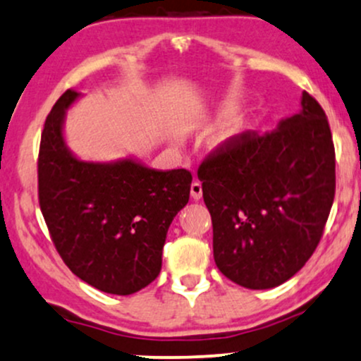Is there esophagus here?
Wrapping results in <instances>:
<instances>
[{"label": "esophagus", "instance_id": "esophagus-1", "mask_svg": "<svg viewBox=\"0 0 361 361\" xmlns=\"http://www.w3.org/2000/svg\"><path fill=\"white\" fill-rule=\"evenodd\" d=\"M190 197H192L194 201H199V199L202 197V185L199 180H194L192 184H190Z\"/></svg>", "mask_w": 361, "mask_h": 361}]
</instances>
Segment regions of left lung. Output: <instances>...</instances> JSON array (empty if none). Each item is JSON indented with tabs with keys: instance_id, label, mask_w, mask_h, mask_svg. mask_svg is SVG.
Masks as SVG:
<instances>
[{
	"instance_id": "obj_1",
	"label": "left lung",
	"mask_w": 361,
	"mask_h": 361,
	"mask_svg": "<svg viewBox=\"0 0 361 361\" xmlns=\"http://www.w3.org/2000/svg\"><path fill=\"white\" fill-rule=\"evenodd\" d=\"M197 177L219 272L253 290L281 286L314 253L333 206L334 147L323 108L304 91L298 113L270 133L240 135Z\"/></svg>"
}]
</instances>
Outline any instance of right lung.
<instances>
[{
    "mask_svg": "<svg viewBox=\"0 0 361 361\" xmlns=\"http://www.w3.org/2000/svg\"><path fill=\"white\" fill-rule=\"evenodd\" d=\"M82 94L69 89L45 120L38 201L59 255L97 290L130 295L162 269L169 226L188 204L192 176L157 171L137 157L92 162L66 142V113Z\"/></svg>",
    "mask_w": 361,
    "mask_h": 361,
    "instance_id": "obj_1",
    "label": "right lung"
}]
</instances>
